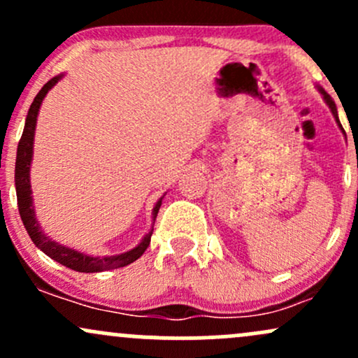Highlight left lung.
I'll use <instances>...</instances> for the list:
<instances>
[{
	"instance_id": "left-lung-1",
	"label": "left lung",
	"mask_w": 358,
	"mask_h": 358,
	"mask_svg": "<svg viewBox=\"0 0 358 358\" xmlns=\"http://www.w3.org/2000/svg\"><path fill=\"white\" fill-rule=\"evenodd\" d=\"M322 94H323V97H324V101H327V104L330 106V109H331V113H334V116H335V119H336V122H338L340 124V121H338V114H336V106H335V102L331 101V97L328 96L327 92H324V90L322 89ZM340 127H342V124H340Z\"/></svg>"
}]
</instances>
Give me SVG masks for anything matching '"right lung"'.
Listing matches in <instances>:
<instances>
[{
    "mask_svg": "<svg viewBox=\"0 0 358 358\" xmlns=\"http://www.w3.org/2000/svg\"><path fill=\"white\" fill-rule=\"evenodd\" d=\"M60 80V76L53 77L40 89V92L36 94V97L31 102L30 110H28L27 122H24V129L22 134V139L18 143V150H16V165H15V185H16V199H18V210L20 217H22L24 229H27L28 236L31 237L34 244L40 250H43L48 257H52L53 261L60 262L65 268H71L73 271H79V273H101V271H109V269H117L124 268V266L131 264V262L136 261L138 257L143 256V252L148 249L151 241V234L153 231L148 232L146 237L139 242L133 250L129 252L121 254V256H110V257H90L85 254L77 252V250L64 248V245L57 244L52 239H48L47 236L40 229L38 222L35 219V210L34 203H31V190H30V163H31V153H34V134H35V126H36V116H38L40 104H42L43 97L47 96V92L50 90L57 82ZM159 207H162V200H158V203L153 208V224L158 215Z\"/></svg>",
    "mask_w": 358,
    "mask_h": 358,
    "instance_id": "obj_1",
    "label": "right lung"
}]
</instances>
